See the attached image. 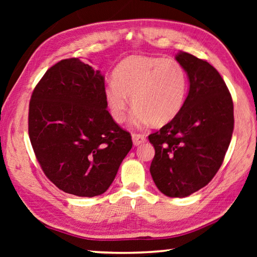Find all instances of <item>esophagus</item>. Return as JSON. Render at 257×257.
<instances>
[{
  "instance_id": "obj_1",
  "label": "esophagus",
  "mask_w": 257,
  "mask_h": 257,
  "mask_svg": "<svg viewBox=\"0 0 257 257\" xmlns=\"http://www.w3.org/2000/svg\"><path fill=\"white\" fill-rule=\"evenodd\" d=\"M146 142V137L144 135H141V134H133V143L135 146H138L143 144V143Z\"/></svg>"
}]
</instances>
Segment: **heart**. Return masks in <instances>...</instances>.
I'll list each match as a JSON object with an SVG mask.
<instances>
[{"mask_svg": "<svg viewBox=\"0 0 257 257\" xmlns=\"http://www.w3.org/2000/svg\"><path fill=\"white\" fill-rule=\"evenodd\" d=\"M186 93L187 75L178 61L142 55L124 59L104 90L112 118L118 123L127 118L132 98L136 127L171 122L184 105Z\"/></svg>", "mask_w": 257, "mask_h": 257, "instance_id": "b5f03b06", "label": "heart"}]
</instances>
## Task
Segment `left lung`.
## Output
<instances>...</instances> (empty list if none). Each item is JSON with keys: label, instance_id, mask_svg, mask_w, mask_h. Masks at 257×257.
<instances>
[{"label": "left lung", "instance_id": "obj_1", "mask_svg": "<svg viewBox=\"0 0 257 257\" xmlns=\"http://www.w3.org/2000/svg\"><path fill=\"white\" fill-rule=\"evenodd\" d=\"M176 60L188 76L189 92L176 118L149 136L155 149L150 171L161 193L181 198L216 175L234 120L231 95L216 69L186 52Z\"/></svg>", "mask_w": 257, "mask_h": 257}]
</instances>
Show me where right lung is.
I'll list each match as a JSON object with an SVG mask.
<instances>
[{
  "mask_svg": "<svg viewBox=\"0 0 257 257\" xmlns=\"http://www.w3.org/2000/svg\"><path fill=\"white\" fill-rule=\"evenodd\" d=\"M104 90L99 70L71 58L51 67L33 92L30 143L45 176L64 193H105L133 147L106 110Z\"/></svg>",
  "mask_w": 257,
  "mask_h": 257,
  "instance_id": "right-lung-1",
  "label": "right lung"
}]
</instances>
